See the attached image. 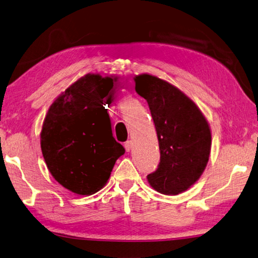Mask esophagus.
Here are the masks:
<instances>
[{
	"label": "esophagus",
	"mask_w": 258,
	"mask_h": 258,
	"mask_svg": "<svg viewBox=\"0 0 258 258\" xmlns=\"http://www.w3.org/2000/svg\"><path fill=\"white\" fill-rule=\"evenodd\" d=\"M131 146H133V142H131V140H128V142L124 143V148H125V150H127V152H130Z\"/></svg>",
	"instance_id": "esophagus-1"
}]
</instances>
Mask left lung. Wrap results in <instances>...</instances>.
Masks as SVG:
<instances>
[{"mask_svg": "<svg viewBox=\"0 0 258 258\" xmlns=\"http://www.w3.org/2000/svg\"><path fill=\"white\" fill-rule=\"evenodd\" d=\"M156 128L160 159L148 182L163 194H178L205 171L211 148L210 128L192 100L177 87L148 74L135 79Z\"/></svg>", "mask_w": 258, "mask_h": 258, "instance_id": "obj_1", "label": "left lung"}]
</instances>
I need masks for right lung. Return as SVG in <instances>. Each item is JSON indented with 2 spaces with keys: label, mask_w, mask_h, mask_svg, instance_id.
<instances>
[{
  "label": "right lung",
  "mask_w": 258,
  "mask_h": 258,
  "mask_svg": "<svg viewBox=\"0 0 258 258\" xmlns=\"http://www.w3.org/2000/svg\"><path fill=\"white\" fill-rule=\"evenodd\" d=\"M113 81L95 74L82 77L56 99L43 121L41 150L48 169L58 183L81 196L103 187L124 154L104 109Z\"/></svg>",
  "instance_id": "obj_1"
}]
</instances>
